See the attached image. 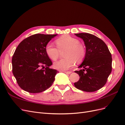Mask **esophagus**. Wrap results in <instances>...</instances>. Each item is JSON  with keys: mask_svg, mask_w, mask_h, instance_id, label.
I'll return each instance as SVG.
<instances>
[{"mask_svg": "<svg viewBox=\"0 0 125 125\" xmlns=\"http://www.w3.org/2000/svg\"><path fill=\"white\" fill-rule=\"evenodd\" d=\"M62 72L66 74H70L71 73H72V71H62Z\"/></svg>", "mask_w": 125, "mask_h": 125, "instance_id": "obj_1", "label": "esophagus"}]
</instances>
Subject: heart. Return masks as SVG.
<instances>
[{
  "label": "heart",
  "mask_w": 125,
  "mask_h": 125,
  "mask_svg": "<svg viewBox=\"0 0 125 125\" xmlns=\"http://www.w3.org/2000/svg\"><path fill=\"white\" fill-rule=\"evenodd\" d=\"M56 47L51 43H48L45 46V52L49 58L52 60L57 59L60 52L65 50L64 57L54 63L55 69L66 71L73 67L75 63L81 62L86 55V49L79 40L69 35H63L55 41Z\"/></svg>",
  "instance_id": "obj_1"
}]
</instances>
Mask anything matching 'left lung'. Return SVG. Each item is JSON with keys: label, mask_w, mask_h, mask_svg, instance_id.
I'll use <instances>...</instances> for the list:
<instances>
[{"label": "left lung", "mask_w": 125, "mask_h": 125, "mask_svg": "<svg viewBox=\"0 0 125 125\" xmlns=\"http://www.w3.org/2000/svg\"><path fill=\"white\" fill-rule=\"evenodd\" d=\"M84 41L86 55L79 68L83 69L75 71L80 76L75 82L76 88L83 91L92 92L100 89L107 82L112 70L111 53L103 41L87 33L75 34Z\"/></svg>", "instance_id": "obj_1"}]
</instances>
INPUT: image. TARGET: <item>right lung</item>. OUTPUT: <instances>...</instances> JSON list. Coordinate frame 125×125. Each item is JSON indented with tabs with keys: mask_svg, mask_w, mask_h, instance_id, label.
Returning <instances> with one entry per match:
<instances>
[{
	"mask_svg": "<svg viewBox=\"0 0 125 125\" xmlns=\"http://www.w3.org/2000/svg\"><path fill=\"white\" fill-rule=\"evenodd\" d=\"M57 35L35 34L23 40L17 46L12 58V73L22 90L40 93L53 83L58 71L50 68L52 62L45 48Z\"/></svg>",
	"mask_w": 125,
	"mask_h": 125,
	"instance_id": "obj_1",
	"label": "right lung"
}]
</instances>
